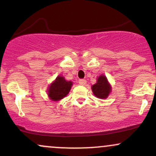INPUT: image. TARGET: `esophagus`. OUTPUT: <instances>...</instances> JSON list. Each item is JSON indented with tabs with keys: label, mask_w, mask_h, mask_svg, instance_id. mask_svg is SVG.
<instances>
[{
	"label": "esophagus",
	"mask_w": 156,
	"mask_h": 156,
	"mask_svg": "<svg viewBox=\"0 0 156 156\" xmlns=\"http://www.w3.org/2000/svg\"><path fill=\"white\" fill-rule=\"evenodd\" d=\"M78 83H79L80 85L83 86L87 83V81H86V80H84V79H80L79 80H78Z\"/></svg>",
	"instance_id": "esophagus-1"
}]
</instances>
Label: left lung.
<instances>
[{"label":"left lung","instance_id":"8db88e82","mask_svg":"<svg viewBox=\"0 0 156 156\" xmlns=\"http://www.w3.org/2000/svg\"><path fill=\"white\" fill-rule=\"evenodd\" d=\"M92 91L94 95L100 99H106L112 92V86L104 75L98 77L97 82L92 86Z\"/></svg>","mask_w":156,"mask_h":156}]
</instances>
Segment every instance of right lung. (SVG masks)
<instances>
[{
	"label": "right lung",
	"instance_id": "right-lung-1",
	"mask_svg": "<svg viewBox=\"0 0 156 156\" xmlns=\"http://www.w3.org/2000/svg\"><path fill=\"white\" fill-rule=\"evenodd\" d=\"M73 82L67 80L64 76H58L48 88V95L53 101H59L69 94Z\"/></svg>",
	"mask_w": 156,
	"mask_h": 156
}]
</instances>
